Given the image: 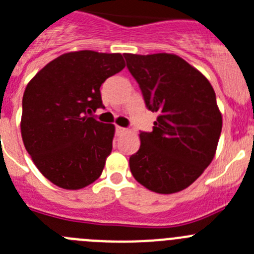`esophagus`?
<instances>
[{"label":"esophagus","mask_w":254,"mask_h":254,"mask_svg":"<svg viewBox=\"0 0 254 254\" xmlns=\"http://www.w3.org/2000/svg\"><path fill=\"white\" fill-rule=\"evenodd\" d=\"M124 132H127V129H125V127H116V134H118V135H123Z\"/></svg>","instance_id":"1"}]
</instances>
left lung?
<instances>
[{"label":"left lung","instance_id":"1","mask_svg":"<svg viewBox=\"0 0 254 254\" xmlns=\"http://www.w3.org/2000/svg\"><path fill=\"white\" fill-rule=\"evenodd\" d=\"M144 101L157 113L152 132L129 159L136 181L153 192H180L197 180L215 157L223 118L209 79L171 53L124 54Z\"/></svg>","mask_w":254,"mask_h":254}]
</instances>
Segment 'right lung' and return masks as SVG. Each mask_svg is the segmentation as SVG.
<instances>
[{"label":"right lung","instance_id":"right-lung-1","mask_svg":"<svg viewBox=\"0 0 254 254\" xmlns=\"http://www.w3.org/2000/svg\"><path fill=\"white\" fill-rule=\"evenodd\" d=\"M125 67L120 53L69 52L27 83L20 127L25 149L52 184L79 190L95 182L113 150L115 125L91 118L104 107L100 87Z\"/></svg>","mask_w":254,"mask_h":254}]
</instances>
